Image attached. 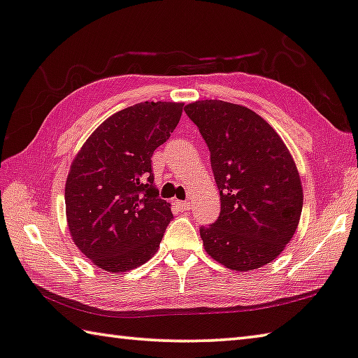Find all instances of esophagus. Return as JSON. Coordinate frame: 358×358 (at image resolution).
Wrapping results in <instances>:
<instances>
[{
	"label": "esophagus",
	"mask_w": 358,
	"mask_h": 358,
	"mask_svg": "<svg viewBox=\"0 0 358 358\" xmlns=\"http://www.w3.org/2000/svg\"><path fill=\"white\" fill-rule=\"evenodd\" d=\"M177 203V207L181 210V211H187L191 208V205H189V202H181V201H177L175 202Z\"/></svg>",
	"instance_id": "34e87169"
}]
</instances>
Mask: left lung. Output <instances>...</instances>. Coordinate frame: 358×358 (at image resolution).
I'll return each instance as SVG.
<instances>
[{
  "label": "left lung",
  "mask_w": 358,
  "mask_h": 358,
  "mask_svg": "<svg viewBox=\"0 0 358 358\" xmlns=\"http://www.w3.org/2000/svg\"><path fill=\"white\" fill-rule=\"evenodd\" d=\"M210 150L221 213L201 227L203 248L230 270L248 271L282 252L299 226V171L276 131L251 108L207 99L185 107Z\"/></svg>",
  "instance_id": "obj_1"
}]
</instances>
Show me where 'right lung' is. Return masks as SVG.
Segmentation results:
<instances>
[{
	"instance_id": "right-lung-1",
	"label": "right lung",
	"mask_w": 358,
	"mask_h": 358,
	"mask_svg": "<svg viewBox=\"0 0 358 358\" xmlns=\"http://www.w3.org/2000/svg\"><path fill=\"white\" fill-rule=\"evenodd\" d=\"M183 113L181 102H141L96 129L72 161L66 217L78 250L99 268L121 273L155 256L173 217L159 199L151 156Z\"/></svg>"
}]
</instances>
